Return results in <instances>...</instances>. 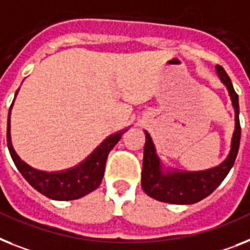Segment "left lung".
<instances>
[{
  "label": "left lung",
  "mask_w": 250,
  "mask_h": 250,
  "mask_svg": "<svg viewBox=\"0 0 250 250\" xmlns=\"http://www.w3.org/2000/svg\"><path fill=\"white\" fill-rule=\"evenodd\" d=\"M218 79L226 86L235 112V129L228 157L217 166L201 171H184L168 167L158 157L156 146L147 130L144 146L142 188L146 194L160 202L172 204H193L211 194L221 184L229 171L234 166L240 144V123H239V98L231 80L220 65L216 66Z\"/></svg>",
  "instance_id": "1"
}]
</instances>
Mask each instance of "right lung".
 <instances>
[{
    "mask_svg": "<svg viewBox=\"0 0 250 250\" xmlns=\"http://www.w3.org/2000/svg\"><path fill=\"white\" fill-rule=\"evenodd\" d=\"M18 93L19 89L15 93V98ZM12 106H14V102L10 107L9 117H7V147H9L12 161L29 184L39 193H42L43 195L51 198L53 201L79 199L92 193L93 190H96L102 183L107 156L111 149L116 146L117 142L121 139V135L129 129L126 127V129L108 135L85 160L74 167L61 171H43L29 166L26 162L19 157L12 147L11 133H10L11 130L10 117H11Z\"/></svg>",
    "mask_w": 250,
    "mask_h": 250,
    "instance_id": "1",
    "label": "right lung"
}]
</instances>
